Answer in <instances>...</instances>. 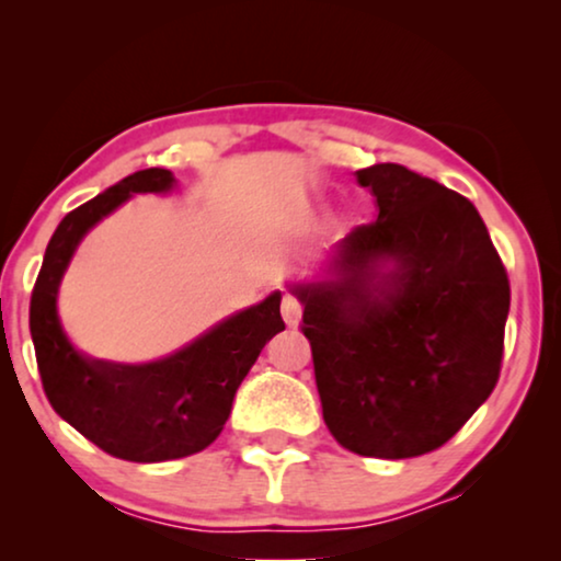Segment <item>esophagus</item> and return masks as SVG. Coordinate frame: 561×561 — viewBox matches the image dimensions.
<instances>
[{"label": "esophagus", "instance_id": "1", "mask_svg": "<svg viewBox=\"0 0 561 561\" xmlns=\"http://www.w3.org/2000/svg\"><path fill=\"white\" fill-rule=\"evenodd\" d=\"M301 301H298L296 296H290V294H286L283 296V301H280V313H283V319H286V324L288 327H296L298 324V319H301Z\"/></svg>", "mask_w": 561, "mask_h": 561}]
</instances>
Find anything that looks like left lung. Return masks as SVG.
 Returning <instances> with one entry per match:
<instances>
[{"label": "left lung", "mask_w": 561, "mask_h": 561, "mask_svg": "<svg viewBox=\"0 0 561 561\" xmlns=\"http://www.w3.org/2000/svg\"><path fill=\"white\" fill-rule=\"evenodd\" d=\"M378 219L336 244V278L296 286L329 432L363 457L447 444L493 393L508 273L470 198L398 163L357 171Z\"/></svg>", "instance_id": "1"}]
</instances>
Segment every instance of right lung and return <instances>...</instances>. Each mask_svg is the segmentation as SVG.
Returning <instances> with one entry per match:
<instances>
[{"label":"right lung","mask_w":561,"mask_h":561,"mask_svg":"<svg viewBox=\"0 0 561 561\" xmlns=\"http://www.w3.org/2000/svg\"><path fill=\"white\" fill-rule=\"evenodd\" d=\"M173 183L171 171L148 168L68 211L50 237L30 298V334L53 411L106 455L127 462H165L209 447L260 350L286 329L280 294H271L156 363H106L71 347L56 298L83 234L133 194H165Z\"/></svg>","instance_id":"right-lung-1"}]
</instances>
